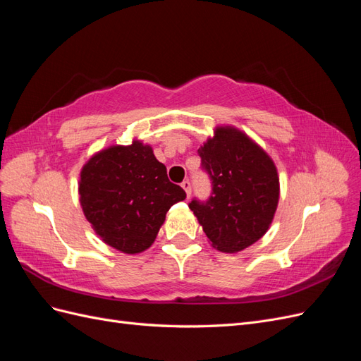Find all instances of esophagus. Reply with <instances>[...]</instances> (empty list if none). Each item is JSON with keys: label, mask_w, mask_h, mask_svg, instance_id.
Here are the masks:
<instances>
[{"label": "esophagus", "mask_w": 361, "mask_h": 361, "mask_svg": "<svg viewBox=\"0 0 361 361\" xmlns=\"http://www.w3.org/2000/svg\"><path fill=\"white\" fill-rule=\"evenodd\" d=\"M182 188L185 190V192H187V195L190 197V195H191V182L190 180H183L182 182Z\"/></svg>", "instance_id": "obj_1"}]
</instances>
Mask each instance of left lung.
Returning <instances> with one entry per match:
<instances>
[{
  "label": "left lung",
  "mask_w": 361,
  "mask_h": 361,
  "mask_svg": "<svg viewBox=\"0 0 361 361\" xmlns=\"http://www.w3.org/2000/svg\"><path fill=\"white\" fill-rule=\"evenodd\" d=\"M202 169L212 180L206 202L188 206L212 247L238 253L267 233L274 218L280 183L276 164L243 130L218 126L199 149Z\"/></svg>",
  "instance_id": "obj_1"
}]
</instances>
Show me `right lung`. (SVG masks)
<instances>
[{
    "mask_svg": "<svg viewBox=\"0 0 361 361\" xmlns=\"http://www.w3.org/2000/svg\"><path fill=\"white\" fill-rule=\"evenodd\" d=\"M78 192L96 235L126 255L154 244L170 207L187 197L169 180L152 147L140 140L94 154L81 170Z\"/></svg>",
    "mask_w": 361,
    "mask_h": 361,
    "instance_id": "1",
    "label": "right lung"
}]
</instances>
